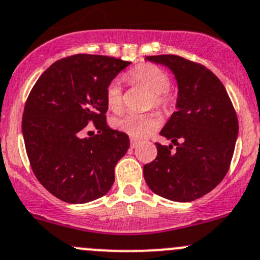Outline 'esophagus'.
Instances as JSON below:
<instances>
[{
    "label": "esophagus",
    "mask_w": 260,
    "mask_h": 260,
    "mask_svg": "<svg viewBox=\"0 0 260 260\" xmlns=\"http://www.w3.org/2000/svg\"><path fill=\"white\" fill-rule=\"evenodd\" d=\"M138 141L137 140H135V138H131V147L132 148H136L138 146Z\"/></svg>",
    "instance_id": "34e87169"
}]
</instances>
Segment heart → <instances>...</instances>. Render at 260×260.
<instances>
[{
  "label": "heart",
  "mask_w": 260,
  "mask_h": 260,
  "mask_svg": "<svg viewBox=\"0 0 260 260\" xmlns=\"http://www.w3.org/2000/svg\"><path fill=\"white\" fill-rule=\"evenodd\" d=\"M127 79L132 84L142 86L151 91L152 98L150 100V107L155 105L160 109L168 112L173 105V95L169 91L170 77L169 74L161 67L151 63H143L129 71ZM107 104L112 112L119 113L123 109L122 86L118 81H112L107 87L105 92ZM112 125L120 132L127 133L135 138L145 137L151 135L160 125V117L157 113L151 112L145 114H127L123 117L114 118Z\"/></svg>",
  "instance_id": "heart-1"
}]
</instances>
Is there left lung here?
I'll return each instance as SVG.
<instances>
[{
  "label": "left lung",
  "instance_id": "8db88e82",
  "mask_svg": "<svg viewBox=\"0 0 260 260\" xmlns=\"http://www.w3.org/2000/svg\"><path fill=\"white\" fill-rule=\"evenodd\" d=\"M178 82L176 112L160 135L177 146L156 142L157 156L143 166L155 194L174 202H191L212 190L230 168L239 122L228 91L213 72L174 54L148 55Z\"/></svg>",
  "mask_w": 260,
  "mask_h": 260
}]
</instances>
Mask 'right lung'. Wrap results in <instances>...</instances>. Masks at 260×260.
I'll list each match as a JSON object with an SVG mask.
<instances>
[{"label":"right lung","instance_id":"add662e5","mask_svg":"<svg viewBox=\"0 0 260 260\" xmlns=\"http://www.w3.org/2000/svg\"><path fill=\"white\" fill-rule=\"evenodd\" d=\"M129 63L75 54L53 63L32 86L22 114L25 148L39 183L58 200L87 203L112 188L129 138L107 124L105 92ZM90 121L98 135L84 138Z\"/></svg>","mask_w":260,"mask_h":260}]
</instances>
